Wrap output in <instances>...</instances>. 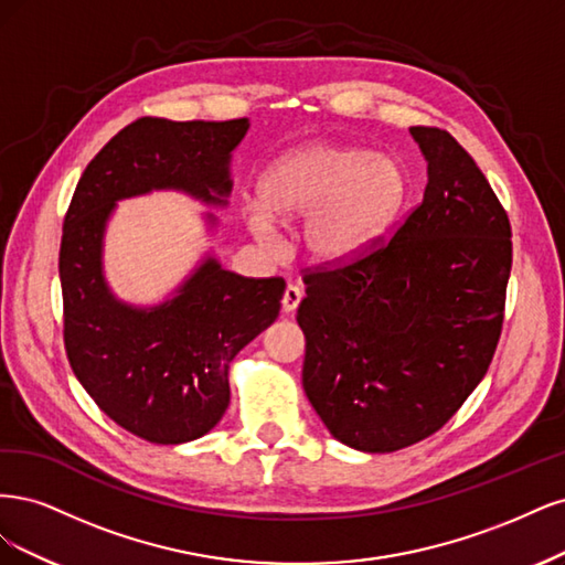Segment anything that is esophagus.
I'll list each match as a JSON object with an SVG mask.
<instances>
[{"label":"esophagus","instance_id":"1","mask_svg":"<svg viewBox=\"0 0 565 565\" xmlns=\"http://www.w3.org/2000/svg\"><path fill=\"white\" fill-rule=\"evenodd\" d=\"M300 300H302V288H300V286H294V284H288V286H286V290H284V298H281L284 312H286V315L296 312L298 305H300Z\"/></svg>","mask_w":565,"mask_h":565}]
</instances>
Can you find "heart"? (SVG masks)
Masks as SVG:
<instances>
[{
  "instance_id": "1",
  "label": "heart",
  "mask_w": 565,
  "mask_h": 565,
  "mask_svg": "<svg viewBox=\"0 0 565 565\" xmlns=\"http://www.w3.org/2000/svg\"><path fill=\"white\" fill-rule=\"evenodd\" d=\"M408 178L402 163L354 145L307 142L263 173L258 196L242 202V221L263 248L279 250L277 223L305 217L300 246L323 267L361 258L402 213Z\"/></svg>"
}]
</instances>
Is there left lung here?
<instances>
[{"label":"left lung","mask_w":565,"mask_h":565,"mask_svg":"<svg viewBox=\"0 0 565 565\" xmlns=\"http://www.w3.org/2000/svg\"><path fill=\"white\" fill-rule=\"evenodd\" d=\"M423 204L392 242L305 277L302 387L335 439L392 452L444 427L483 380L502 331L512 227L448 131L413 126Z\"/></svg>","instance_id":"8db88e82"}]
</instances>
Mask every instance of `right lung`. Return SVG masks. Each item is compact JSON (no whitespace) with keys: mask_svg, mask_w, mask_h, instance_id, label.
I'll return each instance as SVG.
<instances>
[{"mask_svg":"<svg viewBox=\"0 0 565 565\" xmlns=\"http://www.w3.org/2000/svg\"><path fill=\"white\" fill-rule=\"evenodd\" d=\"M250 121L142 117L90 159L65 215L61 286L70 366L98 408L152 444L209 434L230 406V363L279 317L284 279H246L206 250L152 305L121 300L105 277V232L124 199L180 192L227 209L232 154ZM209 234L217 217L204 213Z\"/></svg>","mask_w":565,"mask_h":565,"instance_id":"add662e5","label":"right lung"}]
</instances>
